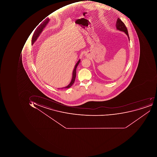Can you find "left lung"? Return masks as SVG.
<instances>
[{
  "label": "left lung",
  "mask_w": 157,
  "mask_h": 157,
  "mask_svg": "<svg viewBox=\"0 0 157 157\" xmlns=\"http://www.w3.org/2000/svg\"><path fill=\"white\" fill-rule=\"evenodd\" d=\"M116 26L117 30H119V31H121V32H124L125 33V34L127 35V37L128 38V40H129V41H130V39H129L127 28L125 26L124 23H123L119 18H118V19H117Z\"/></svg>",
  "instance_id": "left-lung-1"
}]
</instances>
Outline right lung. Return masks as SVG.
<instances>
[{
	"instance_id": "right-lung-1",
	"label": "right lung",
	"mask_w": 157,
	"mask_h": 157,
	"mask_svg": "<svg viewBox=\"0 0 157 157\" xmlns=\"http://www.w3.org/2000/svg\"><path fill=\"white\" fill-rule=\"evenodd\" d=\"M49 22V19L48 18H47L43 22H42L41 24H40V25L37 27V29L35 30L34 33L33 34V37H32V45L34 44V42L36 41L38 37H39V36L40 35V33H41L42 31H43V29L45 28V27L47 25H48V24ZM80 61H81V59H79V60L78 61V62L76 63V65H75L74 70H73V75H72V78L71 82H70V83H69L67 86L63 87V88H61V89L69 88H70V87H71V86L73 85V83L75 82V77H76V68H77V66L79 65V63H80Z\"/></svg>"
}]
</instances>
